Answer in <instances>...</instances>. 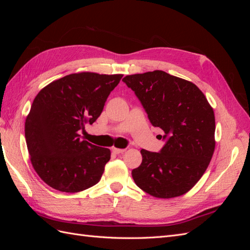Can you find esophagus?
<instances>
[{"mask_svg": "<svg viewBox=\"0 0 250 250\" xmlns=\"http://www.w3.org/2000/svg\"><path fill=\"white\" fill-rule=\"evenodd\" d=\"M111 151H112V153H115V154H120V153H123L124 151H125V149H120V148H112V149H111Z\"/></svg>", "mask_w": 250, "mask_h": 250, "instance_id": "esophagus-1", "label": "esophagus"}]
</instances>
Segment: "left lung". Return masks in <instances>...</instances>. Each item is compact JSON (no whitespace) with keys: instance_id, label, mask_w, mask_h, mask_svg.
Here are the masks:
<instances>
[{"instance_id":"8db88e82","label":"left lung","mask_w":250,"mask_h":250,"mask_svg":"<svg viewBox=\"0 0 250 250\" xmlns=\"http://www.w3.org/2000/svg\"><path fill=\"white\" fill-rule=\"evenodd\" d=\"M123 82L138 97L150 123L165 132L158 152L141 150L142 164L131 172L135 185L157 198L186 194L214 153L213 108L194 83L164 71L129 75Z\"/></svg>"}]
</instances>
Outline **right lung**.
<instances>
[{"mask_svg":"<svg viewBox=\"0 0 250 250\" xmlns=\"http://www.w3.org/2000/svg\"><path fill=\"white\" fill-rule=\"evenodd\" d=\"M123 75L71 74L37 94L26 119L25 137L39 176L55 190L76 193L99 183L110 150L82 141L85 123L100 117Z\"/></svg>","mask_w":250,"mask_h":250,"instance_id":"obj_1","label":"right lung"}]
</instances>
